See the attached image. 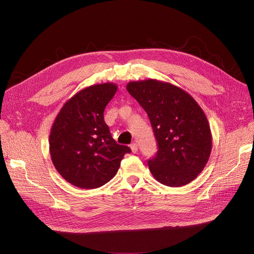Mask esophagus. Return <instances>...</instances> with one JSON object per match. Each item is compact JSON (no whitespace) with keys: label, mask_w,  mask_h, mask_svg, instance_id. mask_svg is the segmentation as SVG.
Masks as SVG:
<instances>
[{"label":"esophagus","mask_w":254,"mask_h":254,"mask_svg":"<svg viewBox=\"0 0 254 254\" xmlns=\"http://www.w3.org/2000/svg\"><path fill=\"white\" fill-rule=\"evenodd\" d=\"M129 147H130L132 153H137L138 152V145L136 143H131Z\"/></svg>","instance_id":"34e87169"}]
</instances>
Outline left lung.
Listing matches in <instances>:
<instances>
[{"label":"left lung","mask_w":254,"mask_h":254,"mask_svg":"<svg viewBox=\"0 0 254 254\" xmlns=\"http://www.w3.org/2000/svg\"><path fill=\"white\" fill-rule=\"evenodd\" d=\"M147 113L156 154L148 161L153 177L171 188L191 182L205 168L212 149V135L201 107L183 89L154 79L127 85Z\"/></svg>","instance_id":"1"}]
</instances>
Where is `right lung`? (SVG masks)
Returning a JSON list of instances; mask_svg holds the SVG:
<instances>
[{"label": "right lung", "instance_id": "1", "mask_svg": "<svg viewBox=\"0 0 254 254\" xmlns=\"http://www.w3.org/2000/svg\"><path fill=\"white\" fill-rule=\"evenodd\" d=\"M114 83L88 86L63 106L51 127L49 151L58 172L74 186L92 190L109 182L130 148L112 138L104 110Z\"/></svg>", "mask_w": 254, "mask_h": 254}]
</instances>
